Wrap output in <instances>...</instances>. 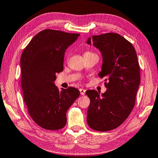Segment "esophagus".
<instances>
[{
  "mask_svg": "<svg viewBox=\"0 0 158 158\" xmlns=\"http://www.w3.org/2000/svg\"><path fill=\"white\" fill-rule=\"evenodd\" d=\"M79 91H80L81 94L83 95V96H84V95H85V89H80Z\"/></svg>",
  "mask_w": 158,
  "mask_h": 158,
  "instance_id": "esophagus-1",
  "label": "esophagus"
}]
</instances>
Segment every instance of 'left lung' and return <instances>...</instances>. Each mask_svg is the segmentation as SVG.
<instances>
[{
  "mask_svg": "<svg viewBox=\"0 0 158 158\" xmlns=\"http://www.w3.org/2000/svg\"><path fill=\"white\" fill-rule=\"evenodd\" d=\"M87 43H92L102 53L103 63L98 75L107 81L104 94L86 91L90 99L87 122L94 130L110 131L128 118L135 106L140 84L137 55L132 44L116 33L93 35Z\"/></svg>",
  "mask_w": 158,
  "mask_h": 158,
  "instance_id": "obj_1",
  "label": "left lung"
}]
</instances>
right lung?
Masks as SVG:
<instances>
[{
	"mask_svg": "<svg viewBox=\"0 0 158 158\" xmlns=\"http://www.w3.org/2000/svg\"><path fill=\"white\" fill-rule=\"evenodd\" d=\"M80 34L44 29L34 38L21 54V87L28 112L44 129L56 131L67 123V112L79 96L75 87L59 91L54 85L63 71L65 51Z\"/></svg>",
	"mask_w": 158,
	"mask_h": 158,
	"instance_id": "1",
	"label": "right lung"
}]
</instances>
